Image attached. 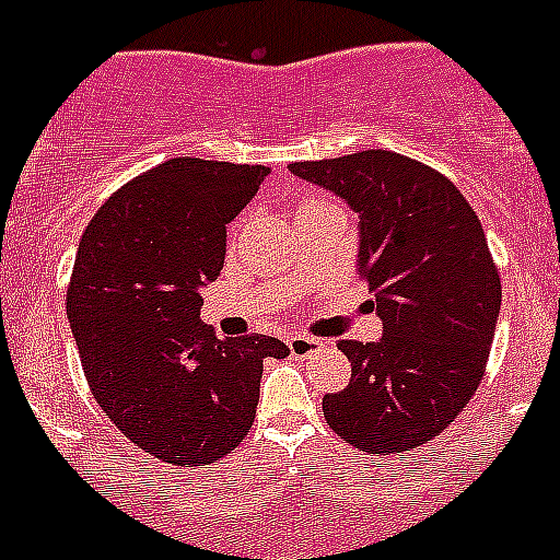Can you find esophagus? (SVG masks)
I'll return each instance as SVG.
<instances>
[{
    "mask_svg": "<svg viewBox=\"0 0 560 560\" xmlns=\"http://www.w3.org/2000/svg\"><path fill=\"white\" fill-rule=\"evenodd\" d=\"M325 345L319 339H314V336H291L289 339V350L291 355H296V359H308V355H314L316 350H323Z\"/></svg>",
    "mask_w": 560,
    "mask_h": 560,
    "instance_id": "obj_1",
    "label": "esophagus"
}]
</instances>
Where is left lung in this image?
Listing matches in <instances>:
<instances>
[{"label": "left lung", "mask_w": 560, "mask_h": 560, "mask_svg": "<svg viewBox=\"0 0 560 560\" xmlns=\"http://www.w3.org/2000/svg\"><path fill=\"white\" fill-rule=\"evenodd\" d=\"M289 171L359 212L355 269L384 325L378 341H339L353 370L325 420L361 452L423 446L477 393L497 330L502 283L477 212L443 173L384 148Z\"/></svg>", "instance_id": "8db88e82"}]
</instances>
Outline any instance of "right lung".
Masks as SVG:
<instances>
[{"label": "right lung", "mask_w": 560, "mask_h": 560, "mask_svg": "<svg viewBox=\"0 0 560 560\" xmlns=\"http://www.w3.org/2000/svg\"><path fill=\"white\" fill-rule=\"evenodd\" d=\"M264 165L176 156L128 182L78 246L67 314L92 395L131 443L192 468L246 438L264 359L280 339H219L201 289L221 275L226 224L255 199Z\"/></svg>", "instance_id": "right-lung-1"}]
</instances>
